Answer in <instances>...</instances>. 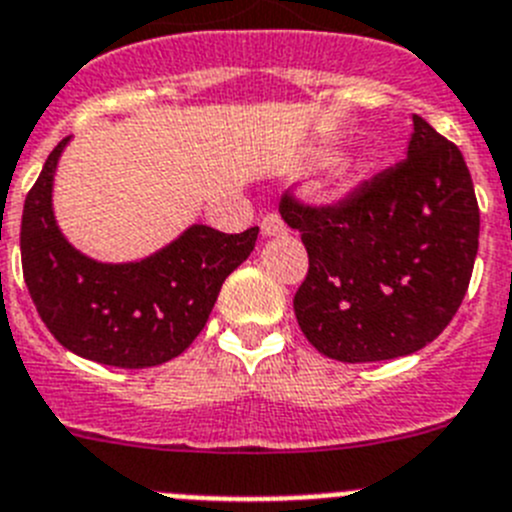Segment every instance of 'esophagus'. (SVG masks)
<instances>
[{"mask_svg":"<svg viewBox=\"0 0 512 512\" xmlns=\"http://www.w3.org/2000/svg\"><path fill=\"white\" fill-rule=\"evenodd\" d=\"M261 233H264V235H284V233H287V225H284L282 217L274 215V212H269V215L261 217Z\"/></svg>","mask_w":512,"mask_h":512,"instance_id":"34e87169","label":"esophagus"}]
</instances>
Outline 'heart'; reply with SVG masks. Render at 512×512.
Wrapping results in <instances>:
<instances>
[{"instance_id":"1","label":"heart","mask_w":512,"mask_h":512,"mask_svg":"<svg viewBox=\"0 0 512 512\" xmlns=\"http://www.w3.org/2000/svg\"><path fill=\"white\" fill-rule=\"evenodd\" d=\"M356 171H359V166H356L354 161H341V164H336V169H333V176H330L328 192L333 194V197H338V194L346 192V189L354 184Z\"/></svg>"}]
</instances>
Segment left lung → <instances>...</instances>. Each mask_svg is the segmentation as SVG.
I'll return each mask as SVG.
<instances>
[{
    "mask_svg": "<svg viewBox=\"0 0 512 512\" xmlns=\"http://www.w3.org/2000/svg\"><path fill=\"white\" fill-rule=\"evenodd\" d=\"M300 230L307 277L295 315L328 359L361 364L420 351L467 295L479 207L459 148L413 115L408 156L336 205L279 202Z\"/></svg>",
    "mask_w": 512,
    "mask_h": 512,
    "instance_id": "1",
    "label": "left lung"
}]
</instances>
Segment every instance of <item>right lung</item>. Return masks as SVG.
<instances>
[{"mask_svg":"<svg viewBox=\"0 0 512 512\" xmlns=\"http://www.w3.org/2000/svg\"><path fill=\"white\" fill-rule=\"evenodd\" d=\"M66 143L53 148L25 197L20 251L27 292L45 328L76 356L120 369L164 364L200 336L228 274L251 256L259 228L228 235L192 225L143 261L89 259L53 217V176Z\"/></svg>","mask_w":512,"mask_h":512,"instance_id":"obj_1","label":"right lung"}]
</instances>
